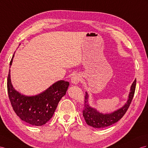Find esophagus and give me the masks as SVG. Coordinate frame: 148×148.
<instances>
[{
  "instance_id": "1",
  "label": "esophagus",
  "mask_w": 148,
  "mask_h": 148,
  "mask_svg": "<svg viewBox=\"0 0 148 148\" xmlns=\"http://www.w3.org/2000/svg\"><path fill=\"white\" fill-rule=\"evenodd\" d=\"M81 80V76L79 74H75L71 77V82L73 84H77Z\"/></svg>"
}]
</instances>
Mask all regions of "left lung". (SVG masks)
<instances>
[{
	"label": "left lung",
	"mask_w": 148,
	"mask_h": 148,
	"mask_svg": "<svg viewBox=\"0 0 148 148\" xmlns=\"http://www.w3.org/2000/svg\"><path fill=\"white\" fill-rule=\"evenodd\" d=\"M136 79L131 86L127 99L125 104L117 110L109 113H103L97 110L96 108L92 107L89 104V94L86 92L83 116L86 123L94 128H103L111 126L120 120L126 112L133 98L136 89Z\"/></svg>",
	"instance_id": "1"
}]
</instances>
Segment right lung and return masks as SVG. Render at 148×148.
I'll use <instances>...</instances> for the list:
<instances>
[{
	"mask_svg": "<svg viewBox=\"0 0 148 148\" xmlns=\"http://www.w3.org/2000/svg\"><path fill=\"white\" fill-rule=\"evenodd\" d=\"M14 57V54L10 60V67ZM69 86V82L60 80L37 95L27 96L14 88L10 70L7 77V91L14 111L22 121L36 126H42L52 118L59 102L66 95Z\"/></svg>",
	"mask_w": 148,
	"mask_h": 148,
	"instance_id": "obj_1",
	"label": "right lung"
}]
</instances>
